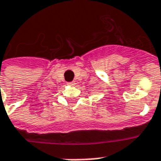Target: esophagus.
Segmentation results:
<instances>
[{
  "label": "esophagus",
  "instance_id": "obj_1",
  "mask_svg": "<svg viewBox=\"0 0 161 161\" xmlns=\"http://www.w3.org/2000/svg\"><path fill=\"white\" fill-rule=\"evenodd\" d=\"M67 84L69 86H72V85H74V83L73 82H69V83H67Z\"/></svg>",
  "mask_w": 161,
  "mask_h": 161
}]
</instances>
